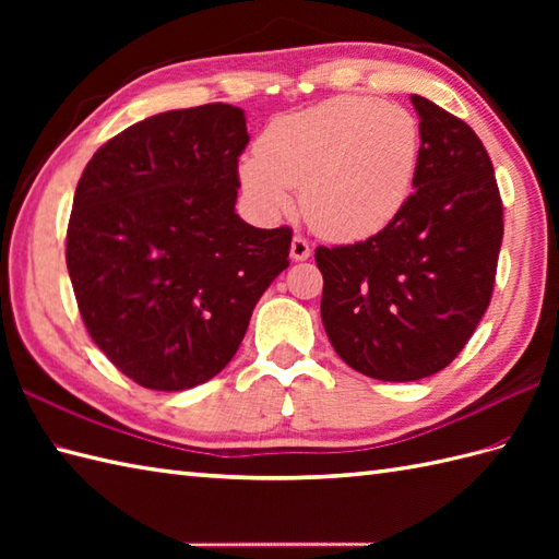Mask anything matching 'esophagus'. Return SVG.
Returning <instances> with one entry per match:
<instances>
[{"label":"esophagus","instance_id":"esophagus-1","mask_svg":"<svg viewBox=\"0 0 559 559\" xmlns=\"http://www.w3.org/2000/svg\"><path fill=\"white\" fill-rule=\"evenodd\" d=\"M310 254H312L310 242H307L305 237L295 235L293 242H290V259L293 261H305V259H310Z\"/></svg>","mask_w":559,"mask_h":559}]
</instances>
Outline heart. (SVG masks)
Wrapping results in <instances>:
<instances>
[{
  "label": "heart",
  "mask_w": 559,
  "mask_h": 559,
  "mask_svg": "<svg viewBox=\"0 0 559 559\" xmlns=\"http://www.w3.org/2000/svg\"><path fill=\"white\" fill-rule=\"evenodd\" d=\"M420 160L415 117L377 98L338 96L273 120L237 168L242 192L278 218L300 189L305 218L336 242L382 233L408 204Z\"/></svg>",
  "instance_id": "b5f03b06"
}]
</instances>
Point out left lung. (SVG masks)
<instances>
[{
  "label": "left lung",
  "instance_id": "left-lung-1",
  "mask_svg": "<svg viewBox=\"0 0 559 559\" xmlns=\"http://www.w3.org/2000/svg\"><path fill=\"white\" fill-rule=\"evenodd\" d=\"M415 192L365 242L317 247L322 322L338 358L382 382H415L456 358L488 310L504 235L488 151L423 96Z\"/></svg>",
  "mask_w": 559,
  "mask_h": 559
}]
</instances>
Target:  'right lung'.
<instances>
[{
  "mask_svg": "<svg viewBox=\"0 0 559 559\" xmlns=\"http://www.w3.org/2000/svg\"><path fill=\"white\" fill-rule=\"evenodd\" d=\"M247 144L235 105L168 110L100 146L76 185L67 269L79 312L141 386L185 391L216 377L290 264V228L235 213Z\"/></svg>",
  "mask_w": 559,
  "mask_h": 559,
  "instance_id": "add662e5",
  "label": "right lung"
}]
</instances>
